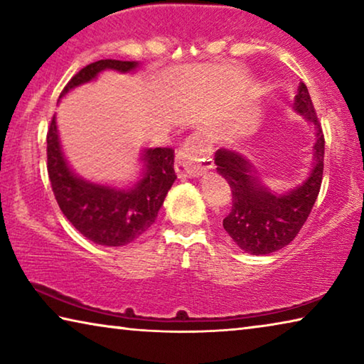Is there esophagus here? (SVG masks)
Returning a JSON list of instances; mask_svg holds the SVG:
<instances>
[{
  "instance_id": "esophagus-1",
  "label": "esophagus",
  "mask_w": 364,
  "mask_h": 364,
  "mask_svg": "<svg viewBox=\"0 0 364 364\" xmlns=\"http://www.w3.org/2000/svg\"><path fill=\"white\" fill-rule=\"evenodd\" d=\"M210 146H208L204 138L199 136V134L189 136L176 154L175 168L178 176L196 178L207 173L208 170H212L213 160L210 157Z\"/></svg>"
}]
</instances>
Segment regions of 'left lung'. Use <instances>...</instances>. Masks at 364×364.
I'll list each match as a JSON object with an SVG mask.
<instances>
[{"label": "left lung", "mask_w": 364, "mask_h": 364, "mask_svg": "<svg viewBox=\"0 0 364 364\" xmlns=\"http://www.w3.org/2000/svg\"><path fill=\"white\" fill-rule=\"evenodd\" d=\"M294 107L315 125L313 146L315 165L304 184L286 194L269 193L263 188L247 159L241 154L218 149L215 154L217 171L230 184L232 207L223 220L225 231L244 252L267 255L294 241L310 215L321 189L324 170V134L313 107L310 93L300 82Z\"/></svg>", "instance_id": "8db88e82"}]
</instances>
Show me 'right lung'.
<instances>
[{
    "mask_svg": "<svg viewBox=\"0 0 364 364\" xmlns=\"http://www.w3.org/2000/svg\"><path fill=\"white\" fill-rule=\"evenodd\" d=\"M136 65L133 60H97L77 72L59 97L95 80L102 70L130 72ZM46 143L48 175L59 208L85 237L100 245L120 247L143 236L156 221L165 196L176 180L171 147L144 151L143 178L132 189H115L85 181L69 168L60 151L56 117L49 123Z\"/></svg>",
    "mask_w": 364,
    "mask_h": 364,
    "instance_id": "obj_1",
    "label": "right lung"
}]
</instances>
